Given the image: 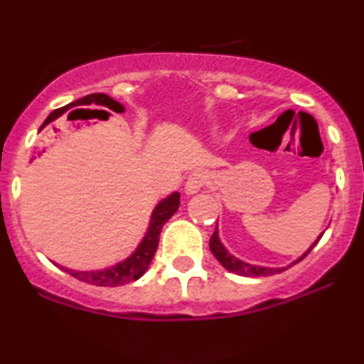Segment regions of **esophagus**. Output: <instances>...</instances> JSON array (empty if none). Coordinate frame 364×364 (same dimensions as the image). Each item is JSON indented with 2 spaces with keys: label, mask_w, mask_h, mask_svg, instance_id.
<instances>
[{
  "label": "esophagus",
  "mask_w": 364,
  "mask_h": 364,
  "mask_svg": "<svg viewBox=\"0 0 364 364\" xmlns=\"http://www.w3.org/2000/svg\"><path fill=\"white\" fill-rule=\"evenodd\" d=\"M207 183V176L203 171H195V173H191L190 176H188L186 183H185V193L186 195H195L198 193L200 190H202L203 186H205Z\"/></svg>",
  "instance_id": "34e87169"
}]
</instances>
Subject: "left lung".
I'll list each match as a JSON object with an SVG mask.
<instances>
[{
	"mask_svg": "<svg viewBox=\"0 0 364 364\" xmlns=\"http://www.w3.org/2000/svg\"><path fill=\"white\" fill-rule=\"evenodd\" d=\"M323 232H321V235L316 237L315 243H313L310 248H308L306 252H304L301 257L298 258V260H294L292 263H289V265H287V267H262V265H253V263H248V262L241 260V258H236L235 255L229 253L228 248H225V246L223 245V241H220L219 231H217V228H215L214 235H212V237H210V252L214 253V257L220 262V265H223L224 269H228L229 272L237 274V275H245V277H265V275L281 274V272H284V270H287V269H289V267L294 265V263L301 262L303 258L306 257V255L310 253L313 248H315V245L318 243L320 237L323 236Z\"/></svg>",
	"mask_w": 364,
	"mask_h": 364,
	"instance_id": "left-lung-1",
	"label": "left lung"
}]
</instances>
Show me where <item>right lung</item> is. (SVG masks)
I'll use <instances>...</instances> for the list:
<instances>
[{"instance_id": "obj_1", "label": "right lung", "mask_w": 364, "mask_h": 364, "mask_svg": "<svg viewBox=\"0 0 364 364\" xmlns=\"http://www.w3.org/2000/svg\"><path fill=\"white\" fill-rule=\"evenodd\" d=\"M83 106H97L104 111H90V109H80V111H90L94 114V118L99 119H109V112H124V106L121 102L116 101V99L109 97L107 94H102V92H97V94H89L85 97L77 99V101L66 104V106L60 107V109L53 111L51 114L48 116V119L44 121L43 127L49 124L51 121L61 118L66 111L73 109V107H83ZM179 207V191H173V193L162 198L161 202L157 203L156 208L150 214V223L147 228V232L141 237L139 246L135 248L129 257L124 258L114 265L106 267V269L99 270H72L66 269V267H61L65 272H68L73 277H77L78 281L92 284V286H104V287H116V286H124V284L136 281L141 275L147 272L150 262H152L154 255L157 252L159 245V236H161L162 225H164L171 217L174 215V212L178 210Z\"/></svg>"}]
</instances>
